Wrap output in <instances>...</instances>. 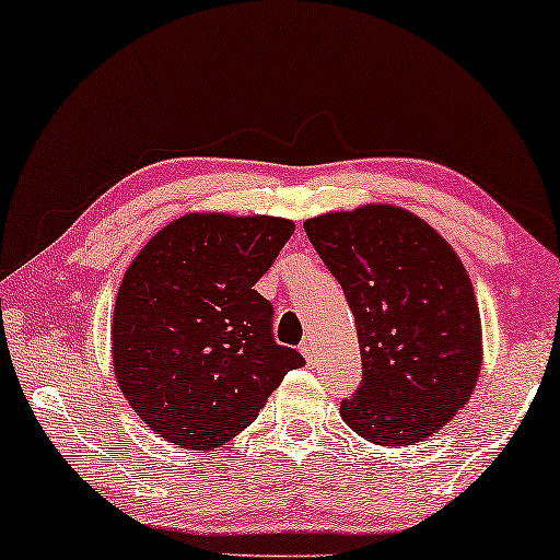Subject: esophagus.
Returning <instances> with one entry per match:
<instances>
[{"label": "esophagus", "instance_id": "obj_1", "mask_svg": "<svg viewBox=\"0 0 560 560\" xmlns=\"http://www.w3.org/2000/svg\"><path fill=\"white\" fill-rule=\"evenodd\" d=\"M301 351H303L305 362H308L311 366H313V364H318V354H316V343H313L311 339H305V341L301 343Z\"/></svg>", "mask_w": 560, "mask_h": 560}]
</instances>
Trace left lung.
<instances>
[{
	"label": "left lung",
	"mask_w": 560,
	"mask_h": 560,
	"mask_svg": "<svg viewBox=\"0 0 560 560\" xmlns=\"http://www.w3.org/2000/svg\"><path fill=\"white\" fill-rule=\"evenodd\" d=\"M357 320L362 382L341 400L351 431L412 446L462 410L481 366V320L462 259L395 206L326 213L303 224Z\"/></svg>",
	"instance_id": "left-lung-1"
}]
</instances>
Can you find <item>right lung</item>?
I'll use <instances>...</instances> for the list:
<instances>
[{"mask_svg":"<svg viewBox=\"0 0 560 560\" xmlns=\"http://www.w3.org/2000/svg\"><path fill=\"white\" fill-rule=\"evenodd\" d=\"M293 232L288 219L188 213L129 265L114 305V372L137 416L175 446L234 439L305 364L275 341V308L255 290Z\"/></svg>","mask_w":560,"mask_h":560,"instance_id":"add662e5","label":"right lung"}]
</instances>
